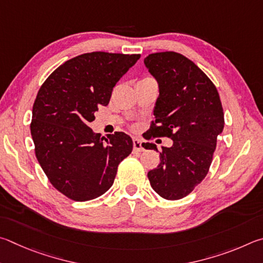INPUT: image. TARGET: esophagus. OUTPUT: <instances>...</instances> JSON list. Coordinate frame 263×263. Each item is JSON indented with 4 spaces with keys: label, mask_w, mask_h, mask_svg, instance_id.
<instances>
[{
    "label": "esophagus",
    "mask_w": 263,
    "mask_h": 263,
    "mask_svg": "<svg viewBox=\"0 0 263 263\" xmlns=\"http://www.w3.org/2000/svg\"><path fill=\"white\" fill-rule=\"evenodd\" d=\"M133 145H134V151H137V153L143 151V144H142L141 140H139V139L133 140Z\"/></svg>",
    "instance_id": "esophagus-1"
}]
</instances>
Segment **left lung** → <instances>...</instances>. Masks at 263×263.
Listing matches in <instances>:
<instances>
[{
  "label": "left lung",
  "mask_w": 263,
  "mask_h": 263,
  "mask_svg": "<svg viewBox=\"0 0 263 263\" xmlns=\"http://www.w3.org/2000/svg\"><path fill=\"white\" fill-rule=\"evenodd\" d=\"M144 64L159 87L149 140L158 136L173 141L170 148L162 146L160 163L148 178L163 199L180 200L209 172L224 129L222 103L210 78L182 54H149ZM148 148L158 151L154 143H145Z\"/></svg>",
  "instance_id": "1"
}]
</instances>
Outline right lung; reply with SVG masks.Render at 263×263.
<instances>
[{"mask_svg": "<svg viewBox=\"0 0 263 263\" xmlns=\"http://www.w3.org/2000/svg\"><path fill=\"white\" fill-rule=\"evenodd\" d=\"M140 54L92 52L61 64L41 85L32 109L35 157L53 187L84 202L113 185L118 166L130 155L133 141L122 132L107 139L89 123L100 105H108L113 87Z\"/></svg>", "mask_w": 263, "mask_h": 263, "instance_id": "obj_1", "label": "right lung"}]
</instances>
